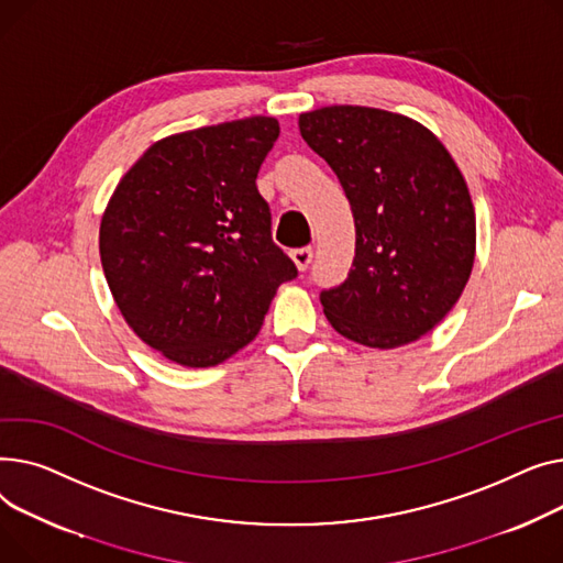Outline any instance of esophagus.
<instances>
[{
  "mask_svg": "<svg viewBox=\"0 0 563 563\" xmlns=\"http://www.w3.org/2000/svg\"><path fill=\"white\" fill-rule=\"evenodd\" d=\"M290 256H292V261H295V266H297V268H300V271H307V268H309V263H311V258H313V247H311V245L295 247V250L290 252Z\"/></svg>",
  "mask_w": 563,
  "mask_h": 563,
  "instance_id": "34e87169",
  "label": "esophagus"
}]
</instances>
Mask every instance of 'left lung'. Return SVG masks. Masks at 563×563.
Returning a JSON list of instances; mask_svg holds the SVG:
<instances>
[{
	"mask_svg": "<svg viewBox=\"0 0 563 563\" xmlns=\"http://www.w3.org/2000/svg\"><path fill=\"white\" fill-rule=\"evenodd\" d=\"M300 134L339 177L356 229L347 279L320 290L327 320L368 347L420 339L456 305L475 261L456 163L432 131L382 109L302 113Z\"/></svg>",
	"mask_w": 563,
	"mask_h": 563,
	"instance_id": "1",
	"label": "left lung"
}]
</instances>
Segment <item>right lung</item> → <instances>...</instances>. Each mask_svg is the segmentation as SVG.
I'll use <instances>...</instances> for the list:
<instances>
[{"instance_id":"right-lung-1","label":"right lung","mask_w":563,"mask_h":563,"mask_svg":"<svg viewBox=\"0 0 563 563\" xmlns=\"http://www.w3.org/2000/svg\"><path fill=\"white\" fill-rule=\"evenodd\" d=\"M277 136L279 122L256 115L163 139L107 207L99 256L113 300L179 366L209 368L245 347L297 277L256 188Z\"/></svg>"}]
</instances>
